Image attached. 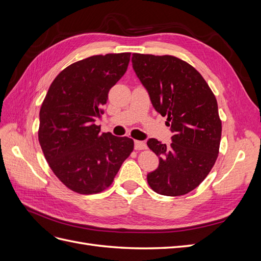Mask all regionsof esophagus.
Instances as JSON below:
<instances>
[{
    "instance_id": "34e87169",
    "label": "esophagus",
    "mask_w": 261,
    "mask_h": 261,
    "mask_svg": "<svg viewBox=\"0 0 261 261\" xmlns=\"http://www.w3.org/2000/svg\"><path fill=\"white\" fill-rule=\"evenodd\" d=\"M135 149L136 150H145L147 149V145L144 141H140V140H136L135 141Z\"/></svg>"
}]
</instances>
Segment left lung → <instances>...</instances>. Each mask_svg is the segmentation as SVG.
Listing matches in <instances>:
<instances>
[{
	"label": "left lung",
	"mask_w": 261,
	"mask_h": 261,
	"mask_svg": "<svg viewBox=\"0 0 261 261\" xmlns=\"http://www.w3.org/2000/svg\"><path fill=\"white\" fill-rule=\"evenodd\" d=\"M133 68L156 112L174 133L171 145L150 138L159 167L147 175L149 186L164 196L192 192L207 177L219 154L222 123L217 99L200 73L173 55L133 53Z\"/></svg>",
	"instance_id": "1"
}]
</instances>
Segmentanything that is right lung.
Returning a JSON list of instances; mask_svg holds the SVG:
<instances>
[{
  "instance_id": "obj_1",
  "label": "right lung",
  "mask_w": 261,
  "mask_h": 261,
  "mask_svg": "<svg viewBox=\"0 0 261 261\" xmlns=\"http://www.w3.org/2000/svg\"><path fill=\"white\" fill-rule=\"evenodd\" d=\"M129 60L125 52L75 62L55 77L42 102L39 143L55 176L75 193L105 191L133 152L132 138L101 133L94 124Z\"/></svg>"
}]
</instances>
